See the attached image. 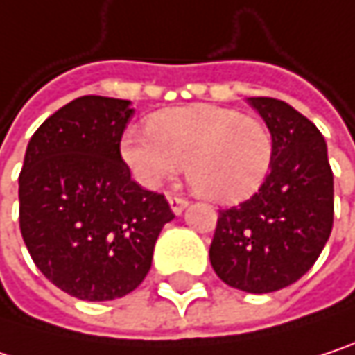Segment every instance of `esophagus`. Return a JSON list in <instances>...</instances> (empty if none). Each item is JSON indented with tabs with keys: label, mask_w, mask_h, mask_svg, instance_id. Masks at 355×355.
Segmentation results:
<instances>
[{
	"label": "esophagus",
	"mask_w": 355,
	"mask_h": 355,
	"mask_svg": "<svg viewBox=\"0 0 355 355\" xmlns=\"http://www.w3.org/2000/svg\"><path fill=\"white\" fill-rule=\"evenodd\" d=\"M168 203H171V209L175 211V214H182V209L189 205V201L184 199V197H178V195H168Z\"/></svg>",
	"instance_id": "34e87169"
}]
</instances>
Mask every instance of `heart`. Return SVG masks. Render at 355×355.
Here are the masks:
<instances>
[{
    "instance_id": "1",
    "label": "heart",
    "mask_w": 355,
    "mask_h": 355,
    "mask_svg": "<svg viewBox=\"0 0 355 355\" xmlns=\"http://www.w3.org/2000/svg\"><path fill=\"white\" fill-rule=\"evenodd\" d=\"M121 158L148 189L180 175L216 203H239L254 195L273 164V135L257 119L214 105L160 110L148 129L131 127L121 137Z\"/></svg>"
}]
</instances>
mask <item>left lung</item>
<instances>
[{"label": "left lung", "mask_w": 355, "mask_h": 355, "mask_svg": "<svg viewBox=\"0 0 355 355\" xmlns=\"http://www.w3.org/2000/svg\"><path fill=\"white\" fill-rule=\"evenodd\" d=\"M273 135V164L261 189L220 209L209 247L218 277L248 294L298 282L333 228V173L320 131L288 103L248 98Z\"/></svg>", "instance_id": "8db88e82"}]
</instances>
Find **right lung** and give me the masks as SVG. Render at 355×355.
<instances>
[{"label":"right lung","mask_w":355,"mask_h":355,"mask_svg":"<svg viewBox=\"0 0 355 355\" xmlns=\"http://www.w3.org/2000/svg\"><path fill=\"white\" fill-rule=\"evenodd\" d=\"M129 101L80 96L28 141L20 173V232L42 275L80 300L133 292L175 218L164 195L141 189L121 158Z\"/></svg>","instance_id":"obj_1"}]
</instances>
